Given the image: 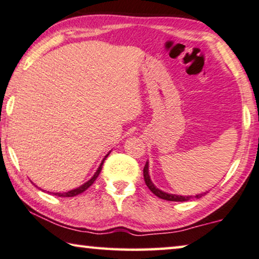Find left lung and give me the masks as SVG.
Instances as JSON below:
<instances>
[{
	"label": "left lung",
	"mask_w": 259,
	"mask_h": 259,
	"mask_svg": "<svg viewBox=\"0 0 259 259\" xmlns=\"http://www.w3.org/2000/svg\"><path fill=\"white\" fill-rule=\"evenodd\" d=\"M143 178H145V183L146 185L148 186V189L152 191V192L155 194V196L161 198V199H164V200H168V201H188L191 199V196H177V194H170V193H166V192H163V191L158 190L156 186H155L152 181H150V177H149V171H148V162L146 163L145 168H143ZM206 193H200V194H197L196 198H201L202 196Z\"/></svg>",
	"instance_id": "obj_1"
}]
</instances>
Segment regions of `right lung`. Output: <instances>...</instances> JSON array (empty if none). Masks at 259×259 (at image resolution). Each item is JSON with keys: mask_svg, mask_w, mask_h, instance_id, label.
Listing matches in <instances>:
<instances>
[{"mask_svg": "<svg viewBox=\"0 0 259 259\" xmlns=\"http://www.w3.org/2000/svg\"><path fill=\"white\" fill-rule=\"evenodd\" d=\"M110 154V153H109ZM107 154V155H109ZM107 155L106 156L103 158V161H102V163H101V165L98 166V169H97V171L96 172H95V175L93 177L90 178V180L87 182V183H84V184L83 185H81L79 186V188H77V189H74V190H71V191H68V192H63V193H54V196H58V197H75V196H77V194H79V193H82V192H84V191L89 188V186H91L94 184V182L96 181V178L98 177V175L101 174V170H102V166H103V163H104V161H105V158L107 157Z\"/></svg>", "mask_w": 259, "mask_h": 259, "instance_id": "add662e5", "label": "right lung"}]
</instances>
